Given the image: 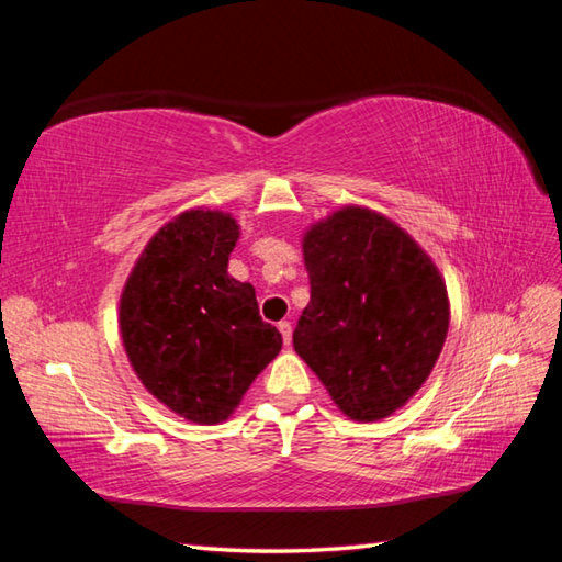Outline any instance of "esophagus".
<instances>
[{
  "mask_svg": "<svg viewBox=\"0 0 562 562\" xmlns=\"http://www.w3.org/2000/svg\"><path fill=\"white\" fill-rule=\"evenodd\" d=\"M278 328H280V333H282L284 345H290V342H292V324H290V321H280Z\"/></svg>",
  "mask_w": 562,
  "mask_h": 562,
  "instance_id": "34e87169",
  "label": "esophagus"
}]
</instances>
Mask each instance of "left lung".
<instances>
[{"mask_svg": "<svg viewBox=\"0 0 562 562\" xmlns=\"http://www.w3.org/2000/svg\"><path fill=\"white\" fill-rule=\"evenodd\" d=\"M302 250L312 300L294 350L350 420H384L415 396L445 348L447 284L411 234L360 205L312 224Z\"/></svg>", "mask_w": 562, "mask_h": 562, "instance_id": "left-lung-1", "label": "left lung"}]
</instances>
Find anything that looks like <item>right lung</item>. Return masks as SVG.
Masks as SVG:
<instances>
[{
	"label": "right lung",
	"instance_id": "add662e5",
	"mask_svg": "<svg viewBox=\"0 0 562 562\" xmlns=\"http://www.w3.org/2000/svg\"><path fill=\"white\" fill-rule=\"evenodd\" d=\"M238 224L220 210H188L149 238L121 294V336L154 398L198 425L234 413L282 350L258 314L254 284L226 266Z\"/></svg>",
	"mask_w": 562,
	"mask_h": 562
}]
</instances>
